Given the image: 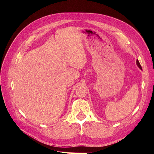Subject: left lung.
<instances>
[{"instance_id":"obj_1","label":"left lung","mask_w":154,"mask_h":154,"mask_svg":"<svg viewBox=\"0 0 154 154\" xmlns=\"http://www.w3.org/2000/svg\"><path fill=\"white\" fill-rule=\"evenodd\" d=\"M136 64H137V66H138V67L141 70H142V67H141V65H140V63H139V60H136Z\"/></svg>"}]
</instances>
